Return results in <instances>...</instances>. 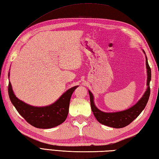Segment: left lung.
Listing matches in <instances>:
<instances>
[{
  "label": "left lung",
  "instance_id": "left-lung-1",
  "mask_svg": "<svg viewBox=\"0 0 159 159\" xmlns=\"http://www.w3.org/2000/svg\"><path fill=\"white\" fill-rule=\"evenodd\" d=\"M144 52V51H143ZM146 58V67L148 72V79H147V85L148 88L146 92L143 94L142 98L139 100L136 104L133 107H130L127 110L120 111L116 113H105L100 111L95 106L93 102V96L92 93L89 91V97H90V103L91 107H92V112L96 120L99 121L100 124L106 125L107 126L120 128H124L130 124L132 121L139 116V114L142 112V111L146 107L147 102L149 99L150 94V82L151 80V69L148 65V59Z\"/></svg>",
  "mask_w": 159,
  "mask_h": 159
}]
</instances>
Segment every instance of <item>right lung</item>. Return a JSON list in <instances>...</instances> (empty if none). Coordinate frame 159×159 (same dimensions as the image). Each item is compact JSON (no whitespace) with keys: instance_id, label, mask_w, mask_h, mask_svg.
<instances>
[{"instance_id":"add662e5","label":"right lung","mask_w":159,"mask_h":159,"mask_svg":"<svg viewBox=\"0 0 159 159\" xmlns=\"http://www.w3.org/2000/svg\"><path fill=\"white\" fill-rule=\"evenodd\" d=\"M77 87L74 86L66 91L51 105L43 107L30 106L19 100L13 93L10 82L8 93L10 100L17 111L29 124L38 128H50L59 126L66 120L71 96Z\"/></svg>"}]
</instances>
